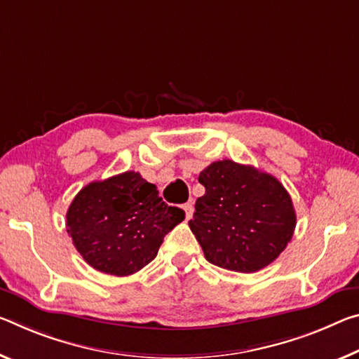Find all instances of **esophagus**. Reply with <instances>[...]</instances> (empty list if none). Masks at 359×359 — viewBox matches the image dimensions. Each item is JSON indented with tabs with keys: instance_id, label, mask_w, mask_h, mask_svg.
<instances>
[{
	"instance_id": "esophagus-1",
	"label": "esophagus",
	"mask_w": 359,
	"mask_h": 359,
	"mask_svg": "<svg viewBox=\"0 0 359 359\" xmlns=\"http://www.w3.org/2000/svg\"><path fill=\"white\" fill-rule=\"evenodd\" d=\"M184 210H185V219L187 220L191 219V215H193V203H185L184 204Z\"/></svg>"
}]
</instances>
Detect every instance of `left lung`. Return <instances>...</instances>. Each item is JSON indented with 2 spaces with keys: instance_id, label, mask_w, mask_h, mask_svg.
<instances>
[{
  "instance_id": "8db88e82",
  "label": "left lung",
  "mask_w": 359,
  "mask_h": 359,
  "mask_svg": "<svg viewBox=\"0 0 359 359\" xmlns=\"http://www.w3.org/2000/svg\"><path fill=\"white\" fill-rule=\"evenodd\" d=\"M206 193L189 222L212 265L254 273L270 265L291 241L295 210L289 193L273 175L224 159L201 170Z\"/></svg>"
}]
</instances>
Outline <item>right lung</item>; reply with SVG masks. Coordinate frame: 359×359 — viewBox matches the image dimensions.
<instances>
[{"mask_svg": "<svg viewBox=\"0 0 359 359\" xmlns=\"http://www.w3.org/2000/svg\"><path fill=\"white\" fill-rule=\"evenodd\" d=\"M184 219L155 185L128 170L81 189L67 210V231L93 269L128 276L156 257L164 236Z\"/></svg>", "mask_w": 359, "mask_h": 359, "instance_id": "obj_1", "label": "right lung"}]
</instances>
